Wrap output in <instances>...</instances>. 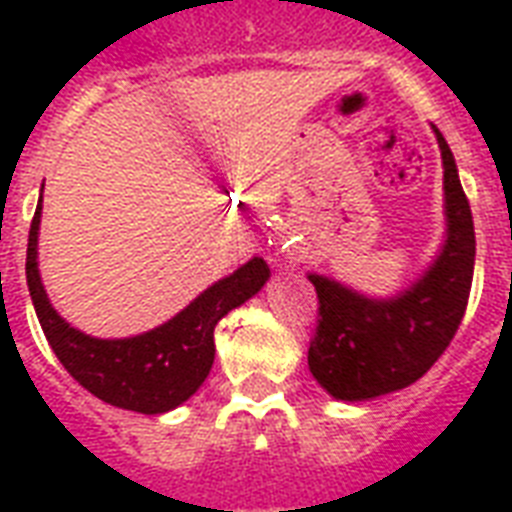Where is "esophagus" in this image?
I'll return each instance as SVG.
<instances>
[{"mask_svg": "<svg viewBox=\"0 0 512 512\" xmlns=\"http://www.w3.org/2000/svg\"><path fill=\"white\" fill-rule=\"evenodd\" d=\"M284 252H287V249H276L273 255H276V257H284Z\"/></svg>", "mask_w": 512, "mask_h": 512, "instance_id": "1", "label": "esophagus"}]
</instances>
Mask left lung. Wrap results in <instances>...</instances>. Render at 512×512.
I'll list each match as a JSON object with an SVG mask.
<instances>
[{
	"mask_svg": "<svg viewBox=\"0 0 512 512\" xmlns=\"http://www.w3.org/2000/svg\"><path fill=\"white\" fill-rule=\"evenodd\" d=\"M444 162V244L420 279L393 297H369L308 273L319 295V327L308 369L337 401H369L409 388L436 364L468 308L476 231L452 148L433 127Z\"/></svg>",
	"mask_w": 512,
	"mask_h": 512,
	"instance_id": "8db88e82",
	"label": "left lung"
}]
</instances>
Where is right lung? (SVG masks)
Returning a JSON list of instances; mask_svg holds the SVG:
<instances>
[{
  "label": "right lung",
  "mask_w": 512,
  "mask_h": 512,
  "mask_svg": "<svg viewBox=\"0 0 512 512\" xmlns=\"http://www.w3.org/2000/svg\"><path fill=\"white\" fill-rule=\"evenodd\" d=\"M39 223L42 199L28 231L26 281L44 337L82 388L100 401L130 412L164 414L188 401L207 380L215 361L217 321L255 297L271 276L263 257H252L239 271L204 289L162 327L122 340H103L74 329L52 308L36 263Z\"/></svg>",
  "instance_id": "add662e5"
}]
</instances>
